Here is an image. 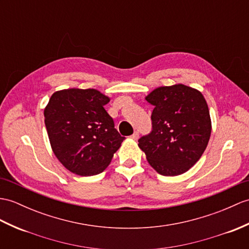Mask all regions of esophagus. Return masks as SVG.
Listing matches in <instances>:
<instances>
[{"label": "esophagus", "mask_w": 249, "mask_h": 249, "mask_svg": "<svg viewBox=\"0 0 249 249\" xmlns=\"http://www.w3.org/2000/svg\"><path fill=\"white\" fill-rule=\"evenodd\" d=\"M130 138L134 139V140H137V139L139 138V132H138V131H135L134 134H132V135L130 136Z\"/></svg>", "instance_id": "esophagus-1"}]
</instances>
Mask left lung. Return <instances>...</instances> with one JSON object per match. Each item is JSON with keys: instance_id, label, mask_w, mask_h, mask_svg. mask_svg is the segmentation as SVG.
<instances>
[{"instance_id": "8db88e82", "label": "left lung", "mask_w": 249, "mask_h": 249, "mask_svg": "<svg viewBox=\"0 0 249 249\" xmlns=\"http://www.w3.org/2000/svg\"><path fill=\"white\" fill-rule=\"evenodd\" d=\"M145 100L154 106L153 130L139 139V147L159 174H183L199 160L210 139L211 119L204 95L178 84L156 88Z\"/></svg>"}]
</instances>
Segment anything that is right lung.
I'll return each instance as SVG.
<instances>
[{
	"label": "right lung",
	"instance_id": "right-lung-1",
	"mask_svg": "<svg viewBox=\"0 0 249 249\" xmlns=\"http://www.w3.org/2000/svg\"><path fill=\"white\" fill-rule=\"evenodd\" d=\"M109 101L98 90L72 88L56 91L44 109L52 149L74 174H100L125 139L104 108Z\"/></svg>",
	"mask_w": 249,
	"mask_h": 249
}]
</instances>
